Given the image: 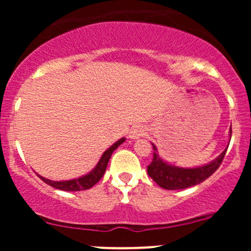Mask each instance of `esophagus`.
I'll return each mask as SVG.
<instances>
[{
    "instance_id": "34e87169",
    "label": "esophagus",
    "mask_w": 251,
    "mask_h": 251,
    "mask_svg": "<svg viewBox=\"0 0 251 251\" xmlns=\"http://www.w3.org/2000/svg\"><path fill=\"white\" fill-rule=\"evenodd\" d=\"M145 129H144L143 126H135L129 131V138L131 139H138V138L144 137L145 135Z\"/></svg>"
}]
</instances>
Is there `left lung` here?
<instances>
[{"mask_svg":"<svg viewBox=\"0 0 251 251\" xmlns=\"http://www.w3.org/2000/svg\"><path fill=\"white\" fill-rule=\"evenodd\" d=\"M230 138H231V128H230ZM226 152V149L216 158L214 162L206 164V165L198 166L195 169H184L170 165L164 162L158 155L157 149L153 145V159L148 166V174L160 188L166 190H183L197 185L201 181L208 179L210 176L220 168Z\"/></svg>","mask_w":251,"mask_h":251,"instance_id":"8db88e82","label":"left lung"}]
</instances>
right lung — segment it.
I'll list each match as a JSON object with an SVG mask.
<instances>
[{"instance_id": "right-lung-1", "label": "right lung", "mask_w": 251, "mask_h": 251, "mask_svg": "<svg viewBox=\"0 0 251 251\" xmlns=\"http://www.w3.org/2000/svg\"><path fill=\"white\" fill-rule=\"evenodd\" d=\"M125 142V138H122L120 140H118L117 143H114L111 148L106 150L103 152V154L100 158L99 163L97 164V166L89 172L88 175L82 176V177L76 178V179H72V180H62V181H54V180H50L47 178L42 177V176H39L41 179L45 181L46 184L48 185L53 186V188L62 190V191H81V190H87L91 189L92 186L96 185V184L102 178L103 174H105L106 168H107V164L109 158H111L112 153L116 150L120 144H123Z\"/></svg>"}]
</instances>
